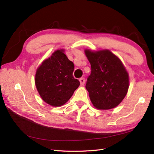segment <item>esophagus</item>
<instances>
[{
  "label": "esophagus",
  "instance_id": "1",
  "mask_svg": "<svg viewBox=\"0 0 154 154\" xmlns=\"http://www.w3.org/2000/svg\"><path fill=\"white\" fill-rule=\"evenodd\" d=\"M79 81H80L81 85H83L85 84V78H83V77L80 78Z\"/></svg>",
  "mask_w": 154,
  "mask_h": 154
}]
</instances>
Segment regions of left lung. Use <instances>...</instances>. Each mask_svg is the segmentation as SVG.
Instances as JSON below:
<instances>
[{
	"label": "left lung",
	"instance_id": "obj_1",
	"mask_svg": "<svg viewBox=\"0 0 154 154\" xmlns=\"http://www.w3.org/2000/svg\"><path fill=\"white\" fill-rule=\"evenodd\" d=\"M91 72L86 89L90 99L98 109L116 107L125 97L129 87L128 74L122 62L109 50H85Z\"/></svg>",
	"mask_w": 154,
	"mask_h": 154
}]
</instances>
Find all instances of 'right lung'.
I'll use <instances>...</instances> for the list:
<instances>
[{
  "instance_id": "add662e5",
  "label": "right lung",
  "mask_w": 154,
  "mask_h": 154,
  "mask_svg": "<svg viewBox=\"0 0 154 154\" xmlns=\"http://www.w3.org/2000/svg\"><path fill=\"white\" fill-rule=\"evenodd\" d=\"M74 64L63 50H57L42 62L35 74V83L42 99L54 106L63 105L79 86L75 79Z\"/></svg>"
}]
</instances>
